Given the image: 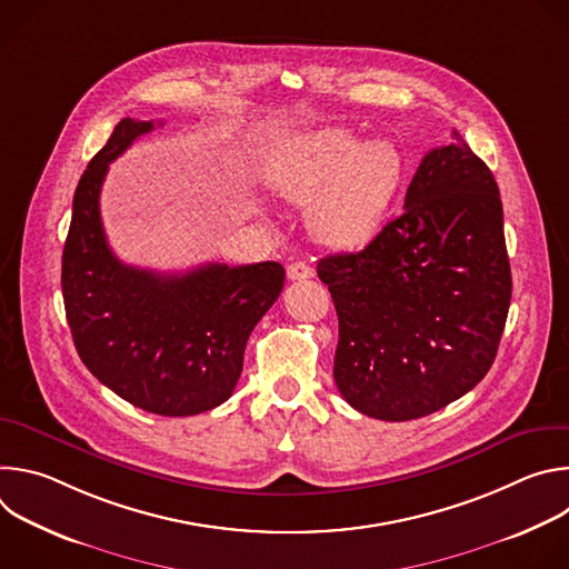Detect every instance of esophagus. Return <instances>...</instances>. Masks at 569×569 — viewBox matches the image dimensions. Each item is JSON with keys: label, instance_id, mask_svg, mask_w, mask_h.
<instances>
[{"label": "esophagus", "instance_id": "34e87169", "mask_svg": "<svg viewBox=\"0 0 569 569\" xmlns=\"http://www.w3.org/2000/svg\"><path fill=\"white\" fill-rule=\"evenodd\" d=\"M315 272H312V268L306 263V261H295V263H290L288 266V279L290 281H306V279H310Z\"/></svg>", "mask_w": 569, "mask_h": 569}]
</instances>
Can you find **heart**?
I'll list each match as a JSON object with an SVG mask.
<instances>
[{
  "instance_id": "obj_1",
  "label": "heart",
  "mask_w": 569,
  "mask_h": 569,
  "mask_svg": "<svg viewBox=\"0 0 569 569\" xmlns=\"http://www.w3.org/2000/svg\"><path fill=\"white\" fill-rule=\"evenodd\" d=\"M400 173V154L387 139L356 143L340 126L297 134L272 161L270 187L290 202H310L308 224L317 240L347 248L380 218Z\"/></svg>"
}]
</instances>
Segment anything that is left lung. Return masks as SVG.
<instances>
[{
    "mask_svg": "<svg viewBox=\"0 0 569 569\" xmlns=\"http://www.w3.org/2000/svg\"><path fill=\"white\" fill-rule=\"evenodd\" d=\"M340 340L345 400L380 421L428 417L491 369L511 303L500 189L455 132L430 150L405 211L367 248L317 263Z\"/></svg>",
    "mask_w": 569,
    "mask_h": 569,
    "instance_id": "left-lung-1",
    "label": "left lung"
}]
</instances>
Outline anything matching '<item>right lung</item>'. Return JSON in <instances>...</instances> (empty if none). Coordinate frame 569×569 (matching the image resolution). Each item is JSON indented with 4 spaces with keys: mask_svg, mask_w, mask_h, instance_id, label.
Returning a JSON list of instances; mask_svg holds the SVG:
<instances>
[{
    "mask_svg": "<svg viewBox=\"0 0 569 569\" xmlns=\"http://www.w3.org/2000/svg\"><path fill=\"white\" fill-rule=\"evenodd\" d=\"M152 128L121 119L80 178L62 299L76 351L106 387L139 410L193 417L231 396L250 333L283 290L286 270L266 261L159 274L112 254L99 211L108 164Z\"/></svg>",
    "mask_w": 569,
    "mask_h": 569,
    "instance_id": "1",
    "label": "right lung"
}]
</instances>
